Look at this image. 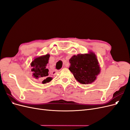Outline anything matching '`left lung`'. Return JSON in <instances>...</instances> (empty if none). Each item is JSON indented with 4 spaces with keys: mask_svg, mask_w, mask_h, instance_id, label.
<instances>
[{
    "mask_svg": "<svg viewBox=\"0 0 130 130\" xmlns=\"http://www.w3.org/2000/svg\"><path fill=\"white\" fill-rule=\"evenodd\" d=\"M69 68L75 79L80 84H89L95 80L100 72V67L95 54H78L69 60Z\"/></svg>",
    "mask_w": 130,
    "mask_h": 130,
    "instance_id": "obj_1",
    "label": "left lung"
}]
</instances>
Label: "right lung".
I'll return each instance as SVG.
<instances>
[{"mask_svg":"<svg viewBox=\"0 0 130 130\" xmlns=\"http://www.w3.org/2000/svg\"><path fill=\"white\" fill-rule=\"evenodd\" d=\"M49 54L37 57L31 63V72L33 76L36 79H42V84H44L52 80V78L49 77V70L46 69V64L48 63Z\"/></svg>","mask_w":130,"mask_h":130,"instance_id":"1","label":"right lung"}]
</instances>
